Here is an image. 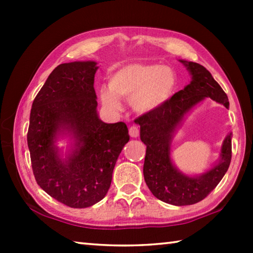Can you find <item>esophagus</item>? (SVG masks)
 I'll use <instances>...</instances> for the list:
<instances>
[{
	"instance_id": "1",
	"label": "esophagus",
	"mask_w": 253,
	"mask_h": 253,
	"mask_svg": "<svg viewBox=\"0 0 253 253\" xmlns=\"http://www.w3.org/2000/svg\"><path fill=\"white\" fill-rule=\"evenodd\" d=\"M129 135L132 138H136V137L139 136V129L137 126H130L129 127Z\"/></svg>"
}]
</instances>
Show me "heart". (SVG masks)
I'll use <instances>...</instances> for the list:
<instances>
[{"mask_svg": "<svg viewBox=\"0 0 253 253\" xmlns=\"http://www.w3.org/2000/svg\"><path fill=\"white\" fill-rule=\"evenodd\" d=\"M109 89H100L102 104L119 109V98H131V106L138 113H151L160 108L173 95L176 87L174 71L161 65L132 63L119 68L109 77Z\"/></svg>", "mask_w": 253, "mask_h": 253, "instance_id": "b5f03b06", "label": "heart"}]
</instances>
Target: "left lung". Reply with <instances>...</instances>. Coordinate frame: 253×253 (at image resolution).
Segmentation results:
<instances>
[{"label": "left lung", "mask_w": 253, "mask_h": 253, "mask_svg": "<svg viewBox=\"0 0 253 253\" xmlns=\"http://www.w3.org/2000/svg\"><path fill=\"white\" fill-rule=\"evenodd\" d=\"M187 68L192 81L156 110L135 119L140 126V139L146 145L144 178L154 196L173 205H191L202 201L220 183L232 157V134L222 144L220 161L207 173L187 176L175 168L170 160V142L185 115L195 105L211 98L229 108L226 93L210 71L196 62L179 60Z\"/></svg>", "instance_id": "1"}]
</instances>
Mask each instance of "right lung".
Instances as JSON below:
<instances>
[{"label": "right lung", "instance_id": "1", "mask_svg": "<svg viewBox=\"0 0 253 253\" xmlns=\"http://www.w3.org/2000/svg\"><path fill=\"white\" fill-rule=\"evenodd\" d=\"M95 61L61 63L34 98L28 130L32 170L51 198L75 209L99 202L108 192L113 170L129 140L125 123L106 124L97 114ZM74 139L66 159L54 143Z\"/></svg>", "mask_w": 253, "mask_h": 253}]
</instances>
